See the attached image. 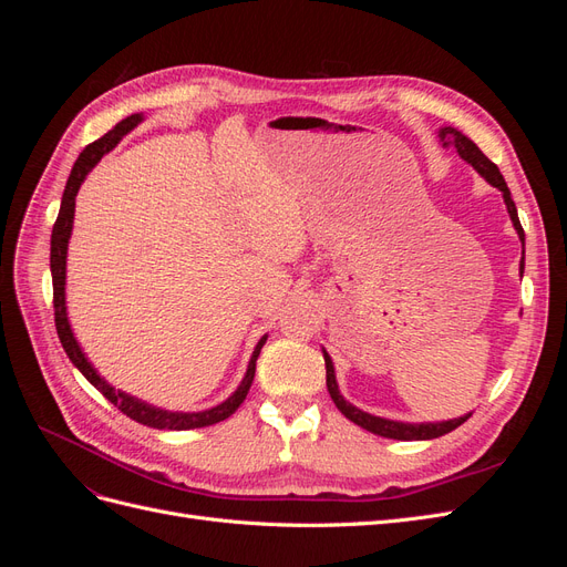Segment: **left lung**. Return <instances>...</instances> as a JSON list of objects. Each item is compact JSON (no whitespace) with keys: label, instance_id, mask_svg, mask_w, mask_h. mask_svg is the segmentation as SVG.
Returning <instances> with one entry per match:
<instances>
[{"label":"left lung","instance_id":"left-lung-1","mask_svg":"<svg viewBox=\"0 0 567 567\" xmlns=\"http://www.w3.org/2000/svg\"><path fill=\"white\" fill-rule=\"evenodd\" d=\"M437 140L444 148H456L458 156L466 161L468 165H473L477 169L480 177H485V182H489L494 188H499L504 203H506V210L508 217L513 221V229H516L520 244L525 248V231L520 227V219H518V210H516V203L511 198L508 186L499 173V167H496L483 151H480L466 134L458 132L456 127H440L437 130ZM525 255V250H523ZM525 271V257H520V277ZM323 352V362H326V388L331 392V400L336 402V406L340 409V414L350 419L352 423H357L359 427H364V431L373 433V435H381V437H390V440H433L440 435H447L452 433L454 427H458L463 421H468L471 414L466 416H458V419H450V421H435V423H406V421H392V419H383V416H373L369 411H362L359 406L350 404L346 398H342L340 390H338V381H336V369H333V359L329 357V352Z\"/></svg>","mask_w":567,"mask_h":567}]
</instances>
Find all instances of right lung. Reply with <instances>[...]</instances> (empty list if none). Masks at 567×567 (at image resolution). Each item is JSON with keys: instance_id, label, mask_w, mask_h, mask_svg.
Masks as SVG:
<instances>
[{"instance_id": "add662e5", "label": "right lung", "mask_w": 567, "mask_h": 567, "mask_svg": "<svg viewBox=\"0 0 567 567\" xmlns=\"http://www.w3.org/2000/svg\"><path fill=\"white\" fill-rule=\"evenodd\" d=\"M144 120L142 113H134L127 115L125 120H120V123L109 130L101 140L92 142L90 146H84V151L80 153V158L75 161L73 169H71V177L65 182V192L61 198V210L56 217V225L54 231H51V281H54V319H56V331H59V340L61 346L71 359L73 367L87 379L101 394L109 402H113L123 414H127L132 421L136 423H144L148 427H158V431H192V427H205V425H213L229 419L234 411L238 409L246 400V394L252 385L255 379V362L257 357H260V350L265 346L267 336H262L257 340V346L250 354V362L246 369V375L241 385H238L225 402H219L217 406L210 409H203V411H169V409H161V406H153L140 398H134V394H127L123 390H115L104 375H101L94 364L87 359V354L82 352L80 342L71 329V321H68V307H65V257H68V241H71V234H73V219H75V196L80 192V186L87 177L92 169L96 167V163L106 156L109 151H113L117 146V142L123 140L125 134H130L136 125H140Z\"/></svg>"}]
</instances>
